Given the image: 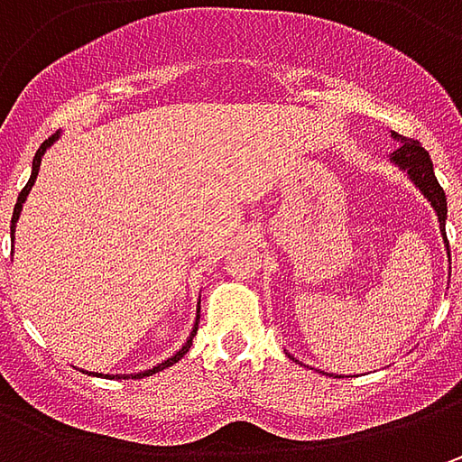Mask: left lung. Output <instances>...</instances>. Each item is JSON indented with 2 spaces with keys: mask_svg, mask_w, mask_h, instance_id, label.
<instances>
[{
  "mask_svg": "<svg viewBox=\"0 0 462 462\" xmlns=\"http://www.w3.org/2000/svg\"><path fill=\"white\" fill-rule=\"evenodd\" d=\"M391 138L399 141V149L391 153V164L399 167L411 185L417 187L419 192L427 198V203L432 205V210L437 213V221H439V231H442V241L448 246V259H450V244H448V234H445V221H448V198H445V189L439 187L435 177V167H432V159L430 153L419 146L417 141L411 138H403L396 131H391ZM295 360V357H293ZM298 363V360H295Z\"/></svg>",
  "mask_w": 462,
  "mask_h": 462,
  "instance_id": "left-lung-1",
  "label": "left lung"
}]
</instances>
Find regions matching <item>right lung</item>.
I'll return each instance as SVG.
<instances>
[{"mask_svg": "<svg viewBox=\"0 0 462 462\" xmlns=\"http://www.w3.org/2000/svg\"><path fill=\"white\" fill-rule=\"evenodd\" d=\"M61 138V134L51 135L48 141H43L41 143V149H38V153H35V159H32V171H30V180H27V185L23 187V192H20V198H17V205H14V213H12V223H9V236H12V241H14V226H17V221H20V213H23V203L27 200V195H30V189H32V185H35V177H38V169H41V162H43V153L56 143ZM198 321H200V310H198V316H195V324H192V331H189V337L185 339V345L180 346L171 357H167V360H162L159 365H153V367H149V370H143V373H134V375H113V378H146V375H153V373H159V370H164V367H171V365L177 363V360H182L187 355V349H189V345H192V337L198 334ZM110 378V375H107Z\"/></svg>", "mask_w": 462, "mask_h": 462, "instance_id": "add662e5", "label": "right lung"}]
</instances>
